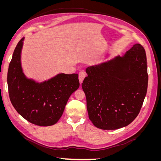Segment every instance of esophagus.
Wrapping results in <instances>:
<instances>
[{"label":"esophagus","mask_w":161,"mask_h":161,"mask_svg":"<svg viewBox=\"0 0 161 161\" xmlns=\"http://www.w3.org/2000/svg\"><path fill=\"white\" fill-rule=\"evenodd\" d=\"M85 73L84 72H80L79 74V82L80 84H81L82 81H83L85 77Z\"/></svg>","instance_id":"esophagus-1"}]
</instances>
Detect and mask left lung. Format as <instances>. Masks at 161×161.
<instances>
[{
  "instance_id": "8db88e82",
  "label": "left lung",
  "mask_w": 161,
  "mask_h": 161,
  "mask_svg": "<svg viewBox=\"0 0 161 161\" xmlns=\"http://www.w3.org/2000/svg\"><path fill=\"white\" fill-rule=\"evenodd\" d=\"M82 88L89 119L101 130L127 126L138 116L147 95V55L139 43L101 64L87 67Z\"/></svg>"
}]
</instances>
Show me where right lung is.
Masks as SVG:
<instances>
[{"mask_svg":"<svg viewBox=\"0 0 161 161\" xmlns=\"http://www.w3.org/2000/svg\"><path fill=\"white\" fill-rule=\"evenodd\" d=\"M24 40L23 37L17 43L9 64V97L24 119L37 125H52L61 118L70 96L79 89V75L60 73L41 82L28 79L21 66Z\"/></svg>","mask_w":161,"mask_h":161,"instance_id":"add662e5","label":"right lung"}]
</instances>
